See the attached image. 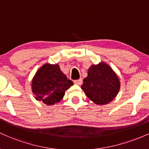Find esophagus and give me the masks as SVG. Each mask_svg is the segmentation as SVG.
Instances as JSON below:
<instances>
[{
	"label": "esophagus",
	"instance_id": "obj_1",
	"mask_svg": "<svg viewBox=\"0 0 149 149\" xmlns=\"http://www.w3.org/2000/svg\"><path fill=\"white\" fill-rule=\"evenodd\" d=\"M82 83H83V80H82L81 78H80V79L78 80H74V83L76 85H81Z\"/></svg>",
	"mask_w": 149,
	"mask_h": 149
}]
</instances>
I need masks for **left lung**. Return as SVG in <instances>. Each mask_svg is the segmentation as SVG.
I'll return each instance as SVG.
<instances>
[{"instance_id":"left-lung-1","label":"left lung","mask_w":149,"mask_h":149,"mask_svg":"<svg viewBox=\"0 0 149 149\" xmlns=\"http://www.w3.org/2000/svg\"><path fill=\"white\" fill-rule=\"evenodd\" d=\"M81 88L92 102L104 105L111 102L118 95L120 81L110 66L100 63L89 69Z\"/></svg>"}]
</instances>
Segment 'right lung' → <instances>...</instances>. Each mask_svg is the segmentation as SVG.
Returning a JSON list of instances; mask_svg holds the SVG:
<instances>
[{
  "label": "right lung",
  "instance_id": "add662e5",
  "mask_svg": "<svg viewBox=\"0 0 149 149\" xmlns=\"http://www.w3.org/2000/svg\"><path fill=\"white\" fill-rule=\"evenodd\" d=\"M73 83L67 79L61 71L58 64H45L38 69L32 81V91L36 100H41L47 105L59 102L65 91Z\"/></svg>",
  "mask_w": 149,
  "mask_h": 149
}]
</instances>
